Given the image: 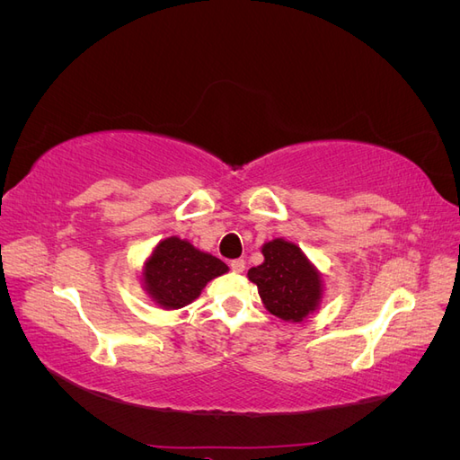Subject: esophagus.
<instances>
[{
	"mask_svg": "<svg viewBox=\"0 0 460 460\" xmlns=\"http://www.w3.org/2000/svg\"><path fill=\"white\" fill-rule=\"evenodd\" d=\"M230 269L234 270V272H243L245 270V261L243 259H234L232 262H230Z\"/></svg>",
	"mask_w": 460,
	"mask_h": 460,
	"instance_id": "1",
	"label": "esophagus"
}]
</instances>
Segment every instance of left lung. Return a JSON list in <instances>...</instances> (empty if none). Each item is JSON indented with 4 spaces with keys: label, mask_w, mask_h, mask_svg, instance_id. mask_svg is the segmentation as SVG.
<instances>
[{
    "label": "left lung",
    "mask_w": 460,
    "mask_h": 460,
    "mask_svg": "<svg viewBox=\"0 0 460 460\" xmlns=\"http://www.w3.org/2000/svg\"><path fill=\"white\" fill-rule=\"evenodd\" d=\"M262 255L264 262L249 269L247 278L257 284L269 313L288 323H301L323 299L318 270L296 243L282 238L264 243Z\"/></svg>",
    "instance_id": "8db88e82"
}]
</instances>
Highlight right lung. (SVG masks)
Returning <instances> with one entry per match:
<instances>
[{"label": "right lung", "instance_id": "add662e5", "mask_svg": "<svg viewBox=\"0 0 460 460\" xmlns=\"http://www.w3.org/2000/svg\"><path fill=\"white\" fill-rule=\"evenodd\" d=\"M228 272L220 259L171 235L153 249L144 267V288L163 309H182L213 278Z\"/></svg>", "mask_w": 460, "mask_h": 460}]
</instances>
